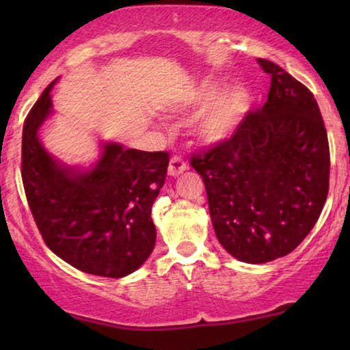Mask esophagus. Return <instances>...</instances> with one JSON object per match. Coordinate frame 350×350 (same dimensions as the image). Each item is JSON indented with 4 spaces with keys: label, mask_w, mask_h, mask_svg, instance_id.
Listing matches in <instances>:
<instances>
[{
    "label": "esophagus",
    "mask_w": 350,
    "mask_h": 350,
    "mask_svg": "<svg viewBox=\"0 0 350 350\" xmlns=\"http://www.w3.org/2000/svg\"><path fill=\"white\" fill-rule=\"evenodd\" d=\"M188 169V165H186V162L181 159L180 156H174L169 162V175L170 176H178L180 174H183V172Z\"/></svg>",
    "instance_id": "obj_1"
}]
</instances>
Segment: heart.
Wrapping results in <instances>:
<instances>
[{"label": "heart", "mask_w": 350, "mask_h": 350, "mask_svg": "<svg viewBox=\"0 0 350 350\" xmlns=\"http://www.w3.org/2000/svg\"><path fill=\"white\" fill-rule=\"evenodd\" d=\"M221 89L223 84L219 81L202 79L185 95L181 102V108L189 111L207 108L210 103L214 102L198 124V135L205 143H219L232 137L250 108V94L243 85H234L219 98ZM215 98L217 100H215Z\"/></svg>", "instance_id": "1"}]
</instances>
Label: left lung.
I'll list each match as a JSON object with an SVG mask.
<instances>
[{
  "mask_svg": "<svg viewBox=\"0 0 350 350\" xmlns=\"http://www.w3.org/2000/svg\"><path fill=\"white\" fill-rule=\"evenodd\" d=\"M267 102L228 140L191 165L202 176L219 243L239 261L288 255L310 232L328 196L329 148L310 90L269 60Z\"/></svg>",
  "mask_w": 350,
  "mask_h": 350,
  "instance_id": "left-lung-1",
  "label": "left lung"
}]
</instances>
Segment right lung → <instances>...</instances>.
I'll return each instance as SVG.
<instances>
[{"instance_id": "right-lung-1", "label": "right lung", "mask_w": 350, "mask_h": 350, "mask_svg": "<svg viewBox=\"0 0 350 350\" xmlns=\"http://www.w3.org/2000/svg\"><path fill=\"white\" fill-rule=\"evenodd\" d=\"M55 83L46 88L23 124L22 181L28 205L57 256L88 274L126 277L154 248L151 207L164 186L169 152L102 142L98 161L89 169L62 164L40 137L52 114Z\"/></svg>"}]
</instances>
